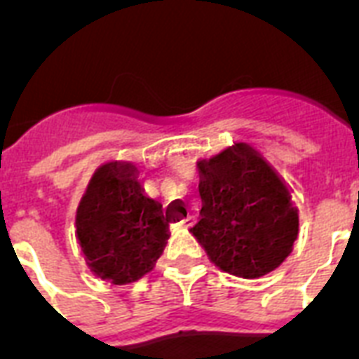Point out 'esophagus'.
<instances>
[{
    "instance_id": "obj_1",
    "label": "esophagus",
    "mask_w": 359,
    "mask_h": 359,
    "mask_svg": "<svg viewBox=\"0 0 359 359\" xmlns=\"http://www.w3.org/2000/svg\"><path fill=\"white\" fill-rule=\"evenodd\" d=\"M173 227H191V218H180L179 222H175Z\"/></svg>"
}]
</instances>
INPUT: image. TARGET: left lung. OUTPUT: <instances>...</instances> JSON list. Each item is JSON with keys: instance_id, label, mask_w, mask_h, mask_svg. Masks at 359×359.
<instances>
[{"instance_id": "obj_1", "label": "left lung", "mask_w": 359, "mask_h": 359, "mask_svg": "<svg viewBox=\"0 0 359 359\" xmlns=\"http://www.w3.org/2000/svg\"><path fill=\"white\" fill-rule=\"evenodd\" d=\"M199 222L190 229L208 259L238 278H261L292 251L298 210L289 190L245 145L199 162Z\"/></svg>"}]
</instances>
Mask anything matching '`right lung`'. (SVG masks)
I'll list each match as a JSON object with an SVG mask.
<instances>
[{
	"label": "right lung",
	"mask_w": 359,
	"mask_h": 359,
	"mask_svg": "<svg viewBox=\"0 0 359 359\" xmlns=\"http://www.w3.org/2000/svg\"><path fill=\"white\" fill-rule=\"evenodd\" d=\"M76 233L93 272L124 285L152 270L169 238V225L162 205L135 182L130 163H106L81 199Z\"/></svg>",
	"instance_id": "right-lung-1"
}]
</instances>
